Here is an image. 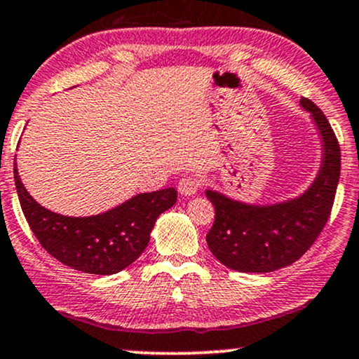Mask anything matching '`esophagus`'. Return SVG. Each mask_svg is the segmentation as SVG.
Here are the masks:
<instances>
[{"instance_id":"obj_1","label":"esophagus","mask_w":359,"mask_h":359,"mask_svg":"<svg viewBox=\"0 0 359 359\" xmlns=\"http://www.w3.org/2000/svg\"><path fill=\"white\" fill-rule=\"evenodd\" d=\"M202 182L197 179V177H184V179H180L179 182V192L182 194V196H194V194L198 192V189H201Z\"/></svg>"}]
</instances>
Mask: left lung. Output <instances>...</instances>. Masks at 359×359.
<instances>
[{"label": "left lung", "instance_id": "left-lung-1", "mask_svg": "<svg viewBox=\"0 0 359 359\" xmlns=\"http://www.w3.org/2000/svg\"><path fill=\"white\" fill-rule=\"evenodd\" d=\"M299 102L318 125L325 152L316 180L303 196L273 205H250L205 192L215 209L207 244L229 269L273 273L291 266L314 244L330 219L341 172L338 138L313 102L304 97Z\"/></svg>", "mask_w": 359, "mask_h": 359}]
</instances>
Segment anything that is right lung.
I'll list each match as a JSON object with an SVG mask.
<instances>
[{"label":"right lung","mask_w":359,"mask_h":359,"mask_svg":"<svg viewBox=\"0 0 359 359\" xmlns=\"http://www.w3.org/2000/svg\"><path fill=\"white\" fill-rule=\"evenodd\" d=\"M21 209L41 248L72 269L109 276L137 261L150 241L157 217L177 202L174 187L138 194L115 209L90 217H67L38 204L21 184L15 163Z\"/></svg>","instance_id":"obj_1"}]
</instances>
